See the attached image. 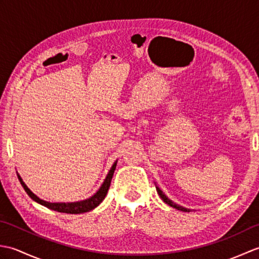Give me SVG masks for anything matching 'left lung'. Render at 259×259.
<instances>
[{
  "label": "left lung",
  "instance_id": "8db88e82",
  "mask_svg": "<svg viewBox=\"0 0 259 259\" xmlns=\"http://www.w3.org/2000/svg\"><path fill=\"white\" fill-rule=\"evenodd\" d=\"M157 188V192H158V195L160 196V198L161 199L166 202V203H168L169 206H171V207H174V208H176V209H178V210H181V211H189V209H187V208H184V207H181V206H179V205H177V203H175V202H172L171 200L169 199V198L163 194V192L158 188V187H156Z\"/></svg>",
  "mask_w": 259,
  "mask_h": 259
}]
</instances>
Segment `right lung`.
Instances as JSON below:
<instances>
[{"instance_id":"right-lung-1","label":"right lung","mask_w":259,"mask_h":259,"mask_svg":"<svg viewBox=\"0 0 259 259\" xmlns=\"http://www.w3.org/2000/svg\"><path fill=\"white\" fill-rule=\"evenodd\" d=\"M115 166H117V162L113 163V166L110 169V171L107 176L106 180H104V183L102 184V186L100 187V189L97 191V194L93 195L89 199H85V200H82V201H78V202H49V201H45L38 198L37 196H35L33 192L27 188L26 185L23 183V180L18 175V178L20 180V183L23 187L25 192L27 195L31 197V199H33L34 201L38 202L40 205L42 206H46L49 209H52V210H56L59 212H65V213H82V212H87V211H90L92 209H95L97 206L100 205V202L104 199V197L107 196V192L109 190V187L110 184H111V179H112V176L113 172L115 170Z\"/></svg>"}]
</instances>
